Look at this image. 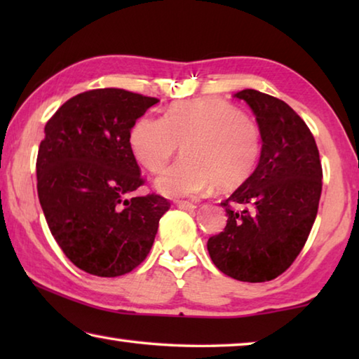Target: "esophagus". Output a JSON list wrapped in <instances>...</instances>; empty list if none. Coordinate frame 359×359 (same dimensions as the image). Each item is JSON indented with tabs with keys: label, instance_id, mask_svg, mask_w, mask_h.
Returning a JSON list of instances; mask_svg holds the SVG:
<instances>
[{
	"label": "esophagus",
	"instance_id": "1",
	"mask_svg": "<svg viewBox=\"0 0 359 359\" xmlns=\"http://www.w3.org/2000/svg\"><path fill=\"white\" fill-rule=\"evenodd\" d=\"M177 208H180V209H184V210H188V212H190V210H194V209H196L198 205L194 204V203H190V201H177Z\"/></svg>",
	"mask_w": 359,
	"mask_h": 359
}]
</instances>
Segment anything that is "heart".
Masks as SVG:
<instances>
[{
    "instance_id": "obj_1",
    "label": "heart",
    "mask_w": 359,
    "mask_h": 359,
    "mask_svg": "<svg viewBox=\"0 0 359 359\" xmlns=\"http://www.w3.org/2000/svg\"><path fill=\"white\" fill-rule=\"evenodd\" d=\"M184 156L156 179L171 198L196 196L215 184L228 190L245 182L263 151V133L238 107L218 98L175 102L165 115H142L130 130L133 155L150 172L168 165L180 149Z\"/></svg>"
}]
</instances>
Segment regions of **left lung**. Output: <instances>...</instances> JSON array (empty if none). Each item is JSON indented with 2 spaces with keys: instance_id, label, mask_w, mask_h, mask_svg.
I'll return each mask as SVG.
<instances>
[{
  "instance_id": "8db88e82",
  "label": "left lung",
  "mask_w": 359,
  "mask_h": 359,
  "mask_svg": "<svg viewBox=\"0 0 359 359\" xmlns=\"http://www.w3.org/2000/svg\"><path fill=\"white\" fill-rule=\"evenodd\" d=\"M234 96L257 115L263 151L255 172L222 203L226 226L209 238L208 250L224 276L269 282L306 245L318 212L323 169L313 135L287 102L252 88Z\"/></svg>"
}]
</instances>
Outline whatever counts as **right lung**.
<instances>
[{"mask_svg": "<svg viewBox=\"0 0 359 359\" xmlns=\"http://www.w3.org/2000/svg\"><path fill=\"white\" fill-rule=\"evenodd\" d=\"M156 98L123 88L72 96L46 123L36 160L48 229L72 264L98 277L128 274L147 258L171 203L133 196L145 184L130 130Z\"/></svg>", "mask_w": 359, "mask_h": 359, "instance_id": "obj_1", "label": "right lung"}]
</instances>
